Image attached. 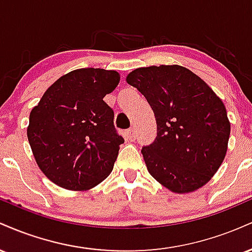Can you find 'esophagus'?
I'll return each instance as SVG.
<instances>
[{
    "label": "esophagus",
    "mask_w": 252,
    "mask_h": 252,
    "mask_svg": "<svg viewBox=\"0 0 252 252\" xmlns=\"http://www.w3.org/2000/svg\"><path fill=\"white\" fill-rule=\"evenodd\" d=\"M126 140L134 141L135 138H136L135 129L134 128H130V129L126 130Z\"/></svg>",
    "instance_id": "obj_1"
}]
</instances>
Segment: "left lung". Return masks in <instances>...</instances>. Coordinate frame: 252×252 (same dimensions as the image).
<instances>
[{"label":"left lung","mask_w":252,"mask_h":252,"mask_svg":"<svg viewBox=\"0 0 252 252\" xmlns=\"http://www.w3.org/2000/svg\"><path fill=\"white\" fill-rule=\"evenodd\" d=\"M126 83L146 97L155 115L158 136L141 150L150 175L174 193L207 184L224 161L230 137L220 98L179 65L136 68Z\"/></svg>","instance_id":"left-lung-1"}]
</instances>
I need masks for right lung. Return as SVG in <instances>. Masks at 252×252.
Returning a JSON list of instances; mask_svg holds the SVG:
<instances>
[{
    "label": "right lung",
    "mask_w": 252,
    "mask_h": 252,
    "mask_svg": "<svg viewBox=\"0 0 252 252\" xmlns=\"http://www.w3.org/2000/svg\"><path fill=\"white\" fill-rule=\"evenodd\" d=\"M118 83L116 71H71L32 109L27 128L32 152L41 172L58 186L86 190L111 173L124 140L114 126V110L103 98Z\"/></svg>",
    "instance_id": "right-lung-1"
}]
</instances>
